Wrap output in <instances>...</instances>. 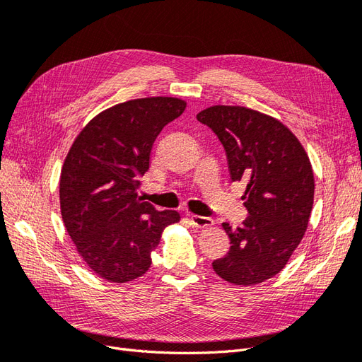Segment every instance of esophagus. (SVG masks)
Wrapping results in <instances>:
<instances>
[{
    "label": "esophagus",
    "mask_w": 362,
    "mask_h": 362,
    "mask_svg": "<svg viewBox=\"0 0 362 362\" xmlns=\"http://www.w3.org/2000/svg\"><path fill=\"white\" fill-rule=\"evenodd\" d=\"M190 221L196 228H206V226H211L214 223L211 217L198 216V214H190Z\"/></svg>",
    "instance_id": "34e87169"
}]
</instances>
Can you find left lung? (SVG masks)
<instances>
[{"label": "left lung", "mask_w": 362, "mask_h": 362, "mask_svg": "<svg viewBox=\"0 0 362 362\" xmlns=\"http://www.w3.org/2000/svg\"><path fill=\"white\" fill-rule=\"evenodd\" d=\"M196 119L221 140L231 180L246 184L242 199L249 216L237 229L222 223L231 247L213 269L235 286L264 282L286 267L308 226L314 202L310 158L286 125L257 110L213 105Z\"/></svg>", "instance_id": "left-lung-1"}]
</instances>
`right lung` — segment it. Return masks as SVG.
<instances>
[{
  "label": "right lung",
  "mask_w": 362,
  "mask_h": 362,
  "mask_svg": "<svg viewBox=\"0 0 362 362\" xmlns=\"http://www.w3.org/2000/svg\"><path fill=\"white\" fill-rule=\"evenodd\" d=\"M178 98H140L107 108L76 136L60 175L63 223L98 276L128 282L145 275L163 229L178 211H158L137 196L152 145L182 115Z\"/></svg>",
  "instance_id": "obj_1"
}]
</instances>
